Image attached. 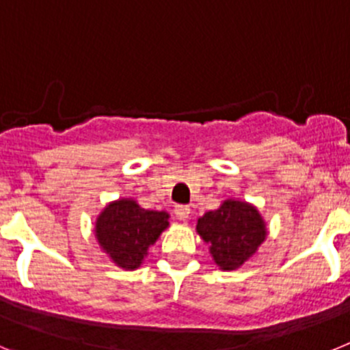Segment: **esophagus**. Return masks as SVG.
Returning a JSON list of instances; mask_svg holds the SVG:
<instances>
[{"label":"esophagus","mask_w":350,"mask_h":350,"mask_svg":"<svg viewBox=\"0 0 350 350\" xmlns=\"http://www.w3.org/2000/svg\"><path fill=\"white\" fill-rule=\"evenodd\" d=\"M174 214H176V218L178 219H188V216H190V207L188 206H176L174 209Z\"/></svg>","instance_id":"obj_1"}]
</instances>
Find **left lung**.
<instances>
[{
  "instance_id": "left-lung-1",
  "label": "left lung",
  "mask_w": 350,
  "mask_h": 350,
  "mask_svg": "<svg viewBox=\"0 0 350 350\" xmlns=\"http://www.w3.org/2000/svg\"><path fill=\"white\" fill-rule=\"evenodd\" d=\"M197 232L209 244L221 270H235L250 260L267 237V226L254 206L228 198L197 219Z\"/></svg>"
}]
</instances>
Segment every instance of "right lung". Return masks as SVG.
<instances>
[{"instance_id":"1","label":"right lung","mask_w":350,"mask_h":350,"mask_svg":"<svg viewBox=\"0 0 350 350\" xmlns=\"http://www.w3.org/2000/svg\"><path fill=\"white\" fill-rule=\"evenodd\" d=\"M167 226V213L143 209L132 198H120L109 202L97 216L94 232L115 265L136 270Z\"/></svg>"}]
</instances>
